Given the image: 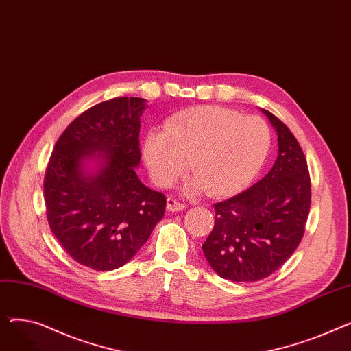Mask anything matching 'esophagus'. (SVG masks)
Returning a JSON list of instances; mask_svg holds the SVG:
<instances>
[{
    "label": "esophagus",
    "instance_id": "esophagus-1",
    "mask_svg": "<svg viewBox=\"0 0 351 351\" xmlns=\"http://www.w3.org/2000/svg\"><path fill=\"white\" fill-rule=\"evenodd\" d=\"M186 205L180 204L179 200L173 199V197H168L166 199V210L168 212H180V210H185Z\"/></svg>",
    "mask_w": 351,
    "mask_h": 351
}]
</instances>
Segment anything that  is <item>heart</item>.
Returning a JSON list of instances; mask_svg holds the SVG:
<instances>
[{"label": "heart", "mask_w": 351, "mask_h": 351, "mask_svg": "<svg viewBox=\"0 0 351 351\" xmlns=\"http://www.w3.org/2000/svg\"><path fill=\"white\" fill-rule=\"evenodd\" d=\"M270 146V129L262 118L242 117L228 108L197 106L171 117L163 132L147 134L142 151L156 185L172 186L191 160L195 176L186 191L226 197L250 185L263 168Z\"/></svg>", "instance_id": "b5f03b06"}]
</instances>
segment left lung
Returning <instances> with one entry per match:
<instances>
[{
	"instance_id": "8db88e82",
	"label": "left lung",
	"mask_w": 351,
	"mask_h": 351,
	"mask_svg": "<svg viewBox=\"0 0 351 351\" xmlns=\"http://www.w3.org/2000/svg\"><path fill=\"white\" fill-rule=\"evenodd\" d=\"M278 135V158L247 191L213 205L216 220L202 250L226 280L256 282L278 270L298 249L310 210V176L290 129L262 109Z\"/></svg>"
}]
</instances>
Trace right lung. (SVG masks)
<instances>
[{
  "instance_id": "1",
  "label": "right lung",
  "mask_w": 351,
  "mask_h": 351,
  "mask_svg": "<svg viewBox=\"0 0 351 351\" xmlns=\"http://www.w3.org/2000/svg\"><path fill=\"white\" fill-rule=\"evenodd\" d=\"M143 98H114L72 121L55 143L44 197L49 228L73 261L94 270L128 263L163 217L165 195L136 175Z\"/></svg>"
}]
</instances>
